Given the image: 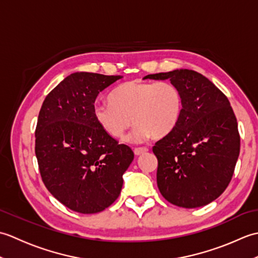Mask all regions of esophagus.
<instances>
[{"mask_svg":"<svg viewBox=\"0 0 258 258\" xmlns=\"http://www.w3.org/2000/svg\"><path fill=\"white\" fill-rule=\"evenodd\" d=\"M147 151H149L147 147H135L134 154L135 155H142V154H144V153H146Z\"/></svg>","mask_w":258,"mask_h":258,"instance_id":"1","label":"esophagus"}]
</instances>
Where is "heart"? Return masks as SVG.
<instances>
[{
    "instance_id": "1",
    "label": "heart",
    "mask_w": 258,
    "mask_h": 258,
    "mask_svg": "<svg viewBox=\"0 0 258 258\" xmlns=\"http://www.w3.org/2000/svg\"><path fill=\"white\" fill-rule=\"evenodd\" d=\"M107 101L109 105L94 107L96 123L114 139L136 124L125 138L131 143L165 138L177 126L184 108L183 93L171 82H126L109 93Z\"/></svg>"
}]
</instances>
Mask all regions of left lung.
Returning a JSON list of instances; mask_svg holds the SVG:
<instances>
[{
	"label": "left lung",
	"instance_id": "1",
	"mask_svg": "<svg viewBox=\"0 0 258 258\" xmlns=\"http://www.w3.org/2000/svg\"><path fill=\"white\" fill-rule=\"evenodd\" d=\"M169 80L184 97L176 127L157 141V186L172 204L195 208L216 200L231 182L239 155L237 120L225 94L191 70L146 75Z\"/></svg>",
	"mask_w": 258,
	"mask_h": 258
}]
</instances>
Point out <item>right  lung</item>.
<instances>
[{"instance_id":"right-lung-1","label":"right lung","mask_w":258,"mask_h":258,"mask_svg":"<svg viewBox=\"0 0 258 258\" xmlns=\"http://www.w3.org/2000/svg\"><path fill=\"white\" fill-rule=\"evenodd\" d=\"M119 75L76 72L48 93L35 130V155L43 183L70 210L93 214L118 197L131 147L106 134L94 118V103Z\"/></svg>"}]
</instances>
